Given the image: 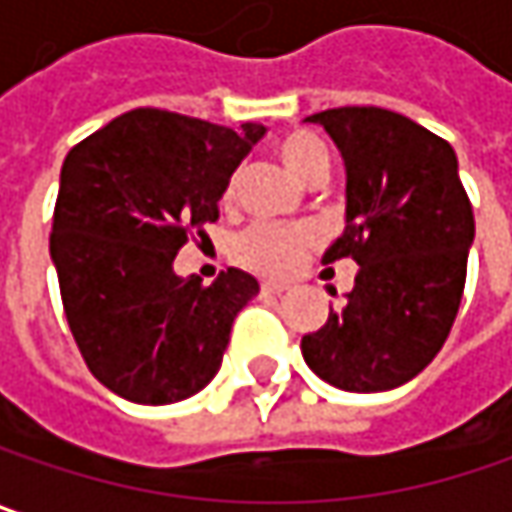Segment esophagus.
Returning <instances> with one entry per match:
<instances>
[{
    "label": "esophagus",
    "mask_w": 512,
    "mask_h": 512,
    "mask_svg": "<svg viewBox=\"0 0 512 512\" xmlns=\"http://www.w3.org/2000/svg\"><path fill=\"white\" fill-rule=\"evenodd\" d=\"M260 292H263V295H284L286 284H278V281H263V284H260Z\"/></svg>",
    "instance_id": "1"
}]
</instances>
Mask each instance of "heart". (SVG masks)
<instances>
[{"label":"heart","mask_w":512,"mask_h":512,"mask_svg":"<svg viewBox=\"0 0 512 512\" xmlns=\"http://www.w3.org/2000/svg\"><path fill=\"white\" fill-rule=\"evenodd\" d=\"M275 153L298 182L318 185L327 179L330 156H327L324 141L313 133L289 130L278 138ZM231 194H234V179L228 182L226 199ZM313 240H316L313 231L304 226H255L234 243V257L243 266L263 272V275H286L304 260Z\"/></svg>","instance_id":"obj_1"}]
</instances>
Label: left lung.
Returning <instances> with one entry per match:
<instances>
[{"mask_svg": "<svg viewBox=\"0 0 512 512\" xmlns=\"http://www.w3.org/2000/svg\"><path fill=\"white\" fill-rule=\"evenodd\" d=\"M307 121L336 141L347 173L345 231L321 263L350 257L359 272L345 304L301 339V353L342 391H391L435 359L461 307L475 217L458 156L379 106L324 109Z\"/></svg>", "mask_w": 512, "mask_h": 512, "instance_id": "8db88e82", "label": "left lung"}]
</instances>
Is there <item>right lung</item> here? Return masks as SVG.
<instances>
[{
	"instance_id": "obj_1",
	"label": "right lung",
	"mask_w": 512,
	"mask_h": 512,
	"mask_svg": "<svg viewBox=\"0 0 512 512\" xmlns=\"http://www.w3.org/2000/svg\"><path fill=\"white\" fill-rule=\"evenodd\" d=\"M263 133L141 106L69 150L48 249L83 362L112 394L167 406L220 371L234 316L260 286L240 269L202 286L179 278L173 257L220 217Z\"/></svg>"
}]
</instances>
